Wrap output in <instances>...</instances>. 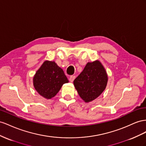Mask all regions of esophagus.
Segmentation results:
<instances>
[{
  "mask_svg": "<svg viewBox=\"0 0 146 146\" xmlns=\"http://www.w3.org/2000/svg\"><path fill=\"white\" fill-rule=\"evenodd\" d=\"M74 79H75V76H70V78H69V80L70 82H73L74 81Z\"/></svg>",
  "mask_w": 146,
  "mask_h": 146,
  "instance_id": "obj_1",
  "label": "esophagus"
}]
</instances>
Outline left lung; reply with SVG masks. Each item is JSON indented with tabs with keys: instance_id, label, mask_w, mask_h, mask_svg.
<instances>
[{
	"instance_id": "8db88e82",
	"label": "left lung",
	"mask_w": 146,
	"mask_h": 146,
	"mask_svg": "<svg viewBox=\"0 0 146 146\" xmlns=\"http://www.w3.org/2000/svg\"><path fill=\"white\" fill-rule=\"evenodd\" d=\"M107 82L106 71L100 62L97 60L88 62L73 83L80 97L85 102H90L103 92Z\"/></svg>"
}]
</instances>
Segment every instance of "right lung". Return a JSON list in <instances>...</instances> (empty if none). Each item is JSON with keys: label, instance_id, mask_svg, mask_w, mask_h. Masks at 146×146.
I'll use <instances>...</instances> for the list:
<instances>
[{"label": "right lung", "instance_id": "obj_1", "mask_svg": "<svg viewBox=\"0 0 146 146\" xmlns=\"http://www.w3.org/2000/svg\"><path fill=\"white\" fill-rule=\"evenodd\" d=\"M33 80L35 90L47 99L54 97L62 85L68 82L64 71L52 61H45L36 72Z\"/></svg>", "mask_w": 146, "mask_h": 146}]
</instances>
